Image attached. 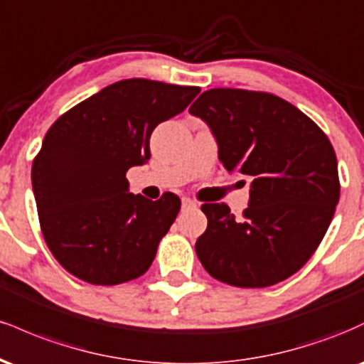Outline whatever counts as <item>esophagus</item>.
Wrapping results in <instances>:
<instances>
[{
  "label": "esophagus",
  "instance_id": "obj_1",
  "mask_svg": "<svg viewBox=\"0 0 364 364\" xmlns=\"http://www.w3.org/2000/svg\"><path fill=\"white\" fill-rule=\"evenodd\" d=\"M181 205H183V208H193V207H196V202H195V200L183 196V198H181Z\"/></svg>",
  "mask_w": 364,
  "mask_h": 364
}]
</instances>
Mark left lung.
<instances>
[{"label":"left lung","mask_w":364,"mask_h":364,"mask_svg":"<svg viewBox=\"0 0 364 364\" xmlns=\"http://www.w3.org/2000/svg\"><path fill=\"white\" fill-rule=\"evenodd\" d=\"M190 114L208 124L223 168L253 179L241 217L225 203L202 205L208 224L195 250L203 269L236 287L291 277L318 248L339 203L337 159L327 135L267 92L210 89Z\"/></svg>","instance_id":"1"}]
</instances>
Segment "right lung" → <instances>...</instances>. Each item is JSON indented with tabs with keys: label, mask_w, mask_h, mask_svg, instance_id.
Here are the masks:
<instances>
[{
	"label": "right lung",
	"mask_w": 364,
	"mask_h": 364,
	"mask_svg": "<svg viewBox=\"0 0 364 364\" xmlns=\"http://www.w3.org/2000/svg\"><path fill=\"white\" fill-rule=\"evenodd\" d=\"M198 87L129 78L54 121L32 164L37 214L63 269L97 286L140 277L181 200L129 193L127 171L150 159V135L188 107Z\"/></svg>",
	"instance_id": "right-lung-1"
}]
</instances>
